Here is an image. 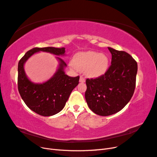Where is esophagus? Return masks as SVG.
<instances>
[{
    "label": "esophagus",
    "mask_w": 157,
    "mask_h": 157,
    "mask_svg": "<svg viewBox=\"0 0 157 157\" xmlns=\"http://www.w3.org/2000/svg\"><path fill=\"white\" fill-rule=\"evenodd\" d=\"M80 82H85V78H84V77H83L82 75H81L80 77Z\"/></svg>",
    "instance_id": "esophagus-1"
}]
</instances>
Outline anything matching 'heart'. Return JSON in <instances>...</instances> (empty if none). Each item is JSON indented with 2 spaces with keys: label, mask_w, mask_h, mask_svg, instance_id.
<instances>
[{
  "label": "heart",
  "mask_w": 157,
  "mask_h": 157,
  "mask_svg": "<svg viewBox=\"0 0 157 157\" xmlns=\"http://www.w3.org/2000/svg\"><path fill=\"white\" fill-rule=\"evenodd\" d=\"M71 67L79 71H85L89 77H98L108 70L109 59L106 54L97 52H80L74 56Z\"/></svg>",
  "instance_id": "b5f03b06"
}]
</instances>
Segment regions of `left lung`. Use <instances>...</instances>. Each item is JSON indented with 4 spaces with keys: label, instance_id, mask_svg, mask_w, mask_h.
Masks as SVG:
<instances>
[{
    "label": "left lung",
    "instance_id": "obj_1",
    "mask_svg": "<svg viewBox=\"0 0 157 157\" xmlns=\"http://www.w3.org/2000/svg\"><path fill=\"white\" fill-rule=\"evenodd\" d=\"M111 65L106 73L95 78H87L85 98L89 108L100 116L113 115L130 101L136 88L137 64L124 51L108 48Z\"/></svg>",
    "mask_w": 157,
    "mask_h": 157
}]
</instances>
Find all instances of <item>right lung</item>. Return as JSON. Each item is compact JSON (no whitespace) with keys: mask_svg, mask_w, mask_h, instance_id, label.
Wrapping results in <instances>:
<instances>
[{"mask_svg":"<svg viewBox=\"0 0 157 157\" xmlns=\"http://www.w3.org/2000/svg\"><path fill=\"white\" fill-rule=\"evenodd\" d=\"M65 48H34L23 56L18 63L17 88L20 96L31 110L44 117L52 116L60 112L65 105L73 90L77 86L79 76L71 77L65 75V61L59 57V68L48 81L42 84H35L28 79L23 65L25 61L36 52H50L56 56L64 55Z\"/></svg>","mask_w":157,"mask_h":157,"instance_id":"obj_1","label":"right lung"}]
</instances>
